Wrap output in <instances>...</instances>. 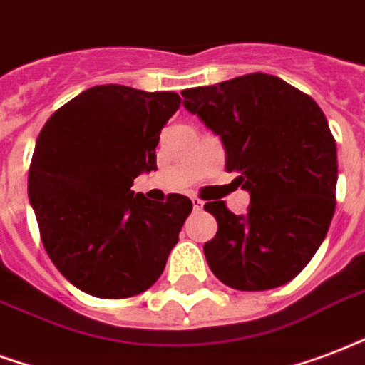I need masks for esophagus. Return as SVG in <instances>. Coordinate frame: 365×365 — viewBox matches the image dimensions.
I'll use <instances>...</instances> for the list:
<instances>
[{
  "label": "esophagus",
  "instance_id": "1",
  "mask_svg": "<svg viewBox=\"0 0 365 365\" xmlns=\"http://www.w3.org/2000/svg\"><path fill=\"white\" fill-rule=\"evenodd\" d=\"M192 207H194V212H200V210H204V202L198 198H192Z\"/></svg>",
  "mask_w": 365,
  "mask_h": 365
}]
</instances>
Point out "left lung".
I'll use <instances>...</instances> for the list:
<instances>
[{"label":"left lung","instance_id":"8db88e82","mask_svg":"<svg viewBox=\"0 0 365 365\" xmlns=\"http://www.w3.org/2000/svg\"><path fill=\"white\" fill-rule=\"evenodd\" d=\"M185 108L217 134L227 171L250 194L246 215L225 202L204 245L210 269L237 290H269L308 265L335 213L336 144L316 101L279 76H237L182 90Z\"/></svg>","mask_w":365,"mask_h":365}]
</instances>
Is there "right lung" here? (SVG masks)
<instances>
[{
	"label": "right lung",
	"mask_w": 365,
	"mask_h": 365,
	"mask_svg": "<svg viewBox=\"0 0 365 365\" xmlns=\"http://www.w3.org/2000/svg\"><path fill=\"white\" fill-rule=\"evenodd\" d=\"M179 108L175 92L101 84L43 125L30 161V205L48 256L82 292L136 297L165 269L192 202L182 194L153 202L130 186L158 169L161 128Z\"/></svg>",
	"instance_id": "right-lung-1"
}]
</instances>
